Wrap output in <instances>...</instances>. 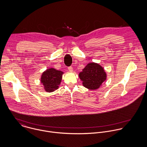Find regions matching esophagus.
Returning a JSON list of instances; mask_svg holds the SVG:
<instances>
[{
    "label": "esophagus",
    "instance_id": "34e87169",
    "mask_svg": "<svg viewBox=\"0 0 147 147\" xmlns=\"http://www.w3.org/2000/svg\"><path fill=\"white\" fill-rule=\"evenodd\" d=\"M68 70H69V71H73V67H71V66H70V67H68Z\"/></svg>",
    "mask_w": 147,
    "mask_h": 147
}]
</instances>
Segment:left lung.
Instances as JSON below:
<instances>
[{"mask_svg":"<svg viewBox=\"0 0 147 147\" xmlns=\"http://www.w3.org/2000/svg\"><path fill=\"white\" fill-rule=\"evenodd\" d=\"M79 77L82 81V85L90 90L99 88L103 82L106 80L107 75L103 67L95 62L88 63L79 74Z\"/></svg>","mask_w":147,"mask_h":147,"instance_id":"left-lung-1","label":"left lung"}]
</instances>
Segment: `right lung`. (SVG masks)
Instances as JSON below:
<instances>
[{
	"mask_svg": "<svg viewBox=\"0 0 147 147\" xmlns=\"http://www.w3.org/2000/svg\"><path fill=\"white\" fill-rule=\"evenodd\" d=\"M62 71L54 68H49L44 71L41 77V83L47 92H51L59 88L61 84L62 74Z\"/></svg>",
	"mask_w": 147,
	"mask_h": 147,
	"instance_id": "1",
	"label": "right lung"
}]
</instances>
